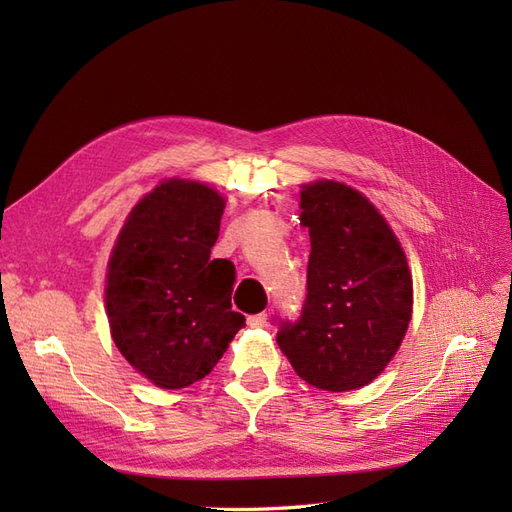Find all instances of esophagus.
Instances as JSON below:
<instances>
[{
	"label": "esophagus",
	"instance_id": "34e87169",
	"mask_svg": "<svg viewBox=\"0 0 512 512\" xmlns=\"http://www.w3.org/2000/svg\"><path fill=\"white\" fill-rule=\"evenodd\" d=\"M247 324H250L252 329H262V327H267V314H254V316H247Z\"/></svg>",
	"mask_w": 512,
	"mask_h": 512
}]
</instances>
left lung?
<instances>
[{"label": "left lung", "instance_id": "8db88e82", "mask_svg": "<svg viewBox=\"0 0 512 512\" xmlns=\"http://www.w3.org/2000/svg\"><path fill=\"white\" fill-rule=\"evenodd\" d=\"M309 228L307 294L299 318L277 320L294 371L322 391H352L389 365L412 316V275L393 230L348 185L301 190Z\"/></svg>", "mask_w": 512, "mask_h": 512}]
</instances>
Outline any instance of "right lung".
<instances>
[{"label": "right lung", "mask_w": 512, "mask_h": 512, "mask_svg": "<svg viewBox=\"0 0 512 512\" xmlns=\"http://www.w3.org/2000/svg\"><path fill=\"white\" fill-rule=\"evenodd\" d=\"M222 213L224 198L207 185L164 181L132 209L108 262L115 344L162 389L203 380L245 327L230 303L235 265L211 260Z\"/></svg>", "instance_id": "1"}]
</instances>
